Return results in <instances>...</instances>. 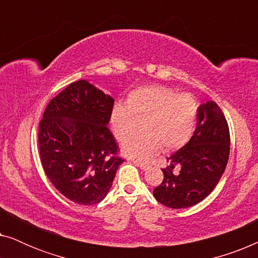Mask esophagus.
I'll list each match as a JSON object with an SVG mask.
<instances>
[{"instance_id": "1", "label": "esophagus", "mask_w": 258, "mask_h": 258, "mask_svg": "<svg viewBox=\"0 0 258 258\" xmlns=\"http://www.w3.org/2000/svg\"><path fill=\"white\" fill-rule=\"evenodd\" d=\"M133 162H134V164H136L137 167H140L142 170H147V169H149V164L143 163V162L137 161V160H133Z\"/></svg>"}]
</instances>
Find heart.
Wrapping results in <instances>:
<instances>
[{
  "label": "heart",
  "mask_w": 258,
  "mask_h": 258,
  "mask_svg": "<svg viewBox=\"0 0 258 258\" xmlns=\"http://www.w3.org/2000/svg\"><path fill=\"white\" fill-rule=\"evenodd\" d=\"M199 111L191 95H179L165 86H144L130 91L125 104L114 105L110 125L119 143L132 139L142 125L143 133L123 147L126 156L142 160L162 148L171 153L184 147L196 130Z\"/></svg>",
  "instance_id": "b5f03b06"
}]
</instances>
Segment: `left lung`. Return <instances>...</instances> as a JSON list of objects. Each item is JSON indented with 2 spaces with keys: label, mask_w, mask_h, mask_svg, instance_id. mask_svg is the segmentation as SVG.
I'll return each instance as SVG.
<instances>
[{
  "label": "left lung",
  "mask_w": 258,
  "mask_h": 258,
  "mask_svg": "<svg viewBox=\"0 0 258 258\" xmlns=\"http://www.w3.org/2000/svg\"><path fill=\"white\" fill-rule=\"evenodd\" d=\"M230 153V133L223 111L214 101L200 105L199 119L191 140L168 157L162 169L164 178L154 189L158 202L172 209L192 207L203 201L223 175ZM180 167L178 175L172 169Z\"/></svg>",
  "instance_id": "obj_1"
}]
</instances>
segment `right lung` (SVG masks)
<instances>
[{
	"label": "right lung",
	"mask_w": 258,
	"mask_h": 258,
	"mask_svg": "<svg viewBox=\"0 0 258 258\" xmlns=\"http://www.w3.org/2000/svg\"><path fill=\"white\" fill-rule=\"evenodd\" d=\"M114 98L86 80L49 102L38 125L41 163L52 185L73 202L94 206L107 196L123 158L108 129Z\"/></svg>",
	"instance_id": "obj_1"
}]
</instances>
